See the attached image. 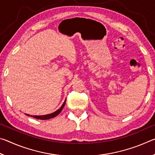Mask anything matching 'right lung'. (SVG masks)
I'll return each mask as SVG.
<instances>
[{"label":"right lung","instance_id":"obj_1","mask_svg":"<svg viewBox=\"0 0 155 155\" xmlns=\"http://www.w3.org/2000/svg\"><path fill=\"white\" fill-rule=\"evenodd\" d=\"M65 101L64 103V104H62L61 107H60V108L57 110L56 111H54V113H52V114H47V115H30L28 114H26L28 116H31V117H33L34 118H36V119H38V120H48V119H51L52 118V117H54L55 116H57V115H59L60 113H61V110L64 108V106H65Z\"/></svg>","mask_w":155,"mask_h":155}]
</instances>
